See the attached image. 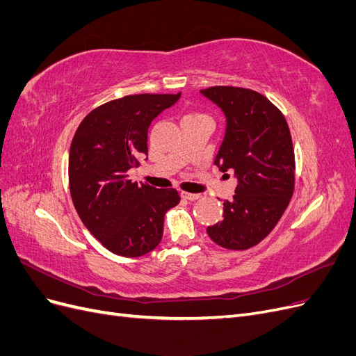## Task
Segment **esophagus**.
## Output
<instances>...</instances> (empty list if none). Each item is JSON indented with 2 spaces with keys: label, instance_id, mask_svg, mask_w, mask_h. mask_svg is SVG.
<instances>
[{
  "label": "esophagus",
  "instance_id": "obj_1",
  "mask_svg": "<svg viewBox=\"0 0 356 356\" xmlns=\"http://www.w3.org/2000/svg\"><path fill=\"white\" fill-rule=\"evenodd\" d=\"M181 197L190 200V202H195L200 197V195H195V193H187V191H181Z\"/></svg>",
  "mask_w": 356,
  "mask_h": 356
}]
</instances>
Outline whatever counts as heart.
<instances>
[{"instance_id": "1", "label": "heart", "mask_w": 356, "mask_h": 356, "mask_svg": "<svg viewBox=\"0 0 356 356\" xmlns=\"http://www.w3.org/2000/svg\"><path fill=\"white\" fill-rule=\"evenodd\" d=\"M187 117H195V115H187Z\"/></svg>"}]
</instances>
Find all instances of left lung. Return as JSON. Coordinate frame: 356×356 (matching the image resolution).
I'll return each mask as SVG.
<instances>
[{"label":"left lung","mask_w":356,"mask_h":356,"mask_svg":"<svg viewBox=\"0 0 356 356\" xmlns=\"http://www.w3.org/2000/svg\"><path fill=\"white\" fill-rule=\"evenodd\" d=\"M200 93L222 111L225 131L213 163L236 184L222 220L207 229L225 250H248L273 230L294 190V149L285 117L266 96L215 86Z\"/></svg>","instance_id":"1"}]
</instances>
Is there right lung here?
<instances>
[{
	"instance_id": "add662e5",
	"label": "right lung",
	"mask_w": 356,
	"mask_h": 356,
	"mask_svg": "<svg viewBox=\"0 0 356 356\" xmlns=\"http://www.w3.org/2000/svg\"><path fill=\"white\" fill-rule=\"evenodd\" d=\"M175 95H132L106 102L84 117L68 160L70 191L80 220L106 250L122 257L153 251L163 236L165 213L179 202L175 188L159 190L129 179L147 156L154 118Z\"/></svg>"
}]
</instances>
